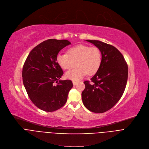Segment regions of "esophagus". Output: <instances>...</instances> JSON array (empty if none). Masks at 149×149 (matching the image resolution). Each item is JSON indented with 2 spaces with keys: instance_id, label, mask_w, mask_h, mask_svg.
Segmentation results:
<instances>
[{
  "instance_id": "34e87169",
  "label": "esophagus",
  "mask_w": 149,
  "mask_h": 149,
  "mask_svg": "<svg viewBox=\"0 0 149 149\" xmlns=\"http://www.w3.org/2000/svg\"><path fill=\"white\" fill-rule=\"evenodd\" d=\"M72 83H73V85H74V86H75V85H77V84L78 83V82L75 81H72Z\"/></svg>"
}]
</instances>
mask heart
I'll use <instances>...</instances> for the list:
<instances>
[{
    "instance_id": "b5f03b06",
    "label": "heart",
    "mask_w": 149,
    "mask_h": 149,
    "mask_svg": "<svg viewBox=\"0 0 149 149\" xmlns=\"http://www.w3.org/2000/svg\"><path fill=\"white\" fill-rule=\"evenodd\" d=\"M56 62L64 70H70L76 65L73 70L66 73L65 77L73 81H78L87 74H95L101 63V53L100 49L78 44L68 49V54L59 53L56 56Z\"/></svg>"
}]
</instances>
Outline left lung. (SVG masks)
<instances>
[{
  "mask_svg": "<svg viewBox=\"0 0 149 149\" xmlns=\"http://www.w3.org/2000/svg\"><path fill=\"white\" fill-rule=\"evenodd\" d=\"M86 41L100 49L102 58L91 82H84L82 101L88 110L102 113L113 107L121 98L127 83L128 68L123 55L114 46L98 40Z\"/></svg>",
  "mask_w": 149,
  "mask_h": 149,
  "instance_id": "obj_1",
  "label": "left lung"
}]
</instances>
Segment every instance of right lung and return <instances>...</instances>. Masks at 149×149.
<instances>
[{"instance_id": "1", "label": "right lung", "mask_w": 149, "mask_h": 149, "mask_svg": "<svg viewBox=\"0 0 149 149\" xmlns=\"http://www.w3.org/2000/svg\"><path fill=\"white\" fill-rule=\"evenodd\" d=\"M71 42L49 39L29 54L23 68V81L32 102L39 109L52 112L66 102L73 86L71 80H61L63 72L56 62L58 52Z\"/></svg>"}]
</instances>
